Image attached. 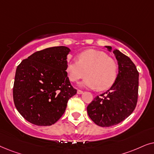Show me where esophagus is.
<instances>
[{
  "mask_svg": "<svg viewBox=\"0 0 154 154\" xmlns=\"http://www.w3.org/2000/svg\"><path fill=\"white\" fill-rule=\"evenodd\" d=\"M77 94H83V91H82V90H80V89H78V90H77Z\"/></svg>",
  "mask_w": 154,
  "mask_h": 154,
  "instance_id": "esophagus-1",
  "label": "esophagus"
}]
</instances>
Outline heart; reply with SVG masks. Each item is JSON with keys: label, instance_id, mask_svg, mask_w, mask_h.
Listing matches in <instances>:
<instances>
[{"label": "heart", "instance_id": "heart-1", "mask_svg": "<svg viewBox=\"0 0 154 154\" xmlns=\"http://www.w3.org/2000/svg\"><path fill=\"white\" fill-rule=\"evenodd\" d=\"M116 61L102 51L89 49L78 56V61L68 60L66 72L69 80L76 82L85 77L81 86L98 91L106 90L113 85L118 75Z\"/></svg>", "mask_w": 154, "mask_h": 154}]
</instances>
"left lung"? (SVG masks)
Masks as SVG:
<instances>
[{
  "instance_id": "obj_1",
  "label": "left lung",
  "mask_w": 154,
  "mask_h": 154,
  "mask_svg": "<svg viewBox=\"0 0 154 154\" xmlns=\"http://www.w3.org/2000/svg\"><path fill=\"white\" fill-rule=\"evenodd\" d=\"M111 51V46H106ZM118 60V74L113 85L87 106L92 121L101 127L116 125L134 111L138 99L139 72L131 59L120 51H113Z\"/></svg>"
}]
</instances>
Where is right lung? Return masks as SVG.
<instances>
[{
    "instance_id": "1",
    "label": "right lung",
    "mask_w": 154,
    "mask_h": 154,
    "mask_svg": "<svg viewBox=\"0 0 154 154\" xmlns=\"http://www.w3.org/2000/svg\"><path fill=\"white\" fill-rule=\"evenodd\" d=\"M66 46L36 51L18 65L13 86V101L18 112L31 123L49 126L56 123L77 94L65 70Z\"/></svg>"
}]
</instances>
